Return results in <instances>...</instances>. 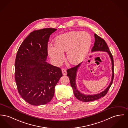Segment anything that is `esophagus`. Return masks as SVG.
I'll list each match as a JSON object with an SVG mask.
<instances>
[{
	"mask_svg": "<svg viewBox=\"0 0 128 128\" xmlns=\"http://www.w3.org/2000/svg\"><path fill=\"white\" fill-rule=\"evenodd\" d=\"M62 72L63 75H67V70L66 68H62Z\"/></svg>",
	"mask_w": 128,
	"mask_h": 128,
	"instance_id": "obj_1",
	"label": "esophagus"
}]
</instances>
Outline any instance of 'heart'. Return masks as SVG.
<instances>
[{"label":"heart","instance_id":"obj_1","mask_svg":"<svg viewBox=\"0 0 128 128\" xmlns=\"http://www.w3.org/2000/svg\"><path fill=\"white\" fill-rule=\"evenodd\" d=\"M91 44L92 38L88 33L71 31L55 38L54 46H48V54L53 63L59 65L63 60V54L66 52V61L69 65L75 66L86 56Z\"/></svg>","mask_w":128,"mask_h":128}]
</instances>
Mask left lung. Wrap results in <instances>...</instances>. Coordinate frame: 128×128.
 Masks as SVG:
<instances>
[{
  "label": "left lung",
  "instance_id": "left-lung-1",
  "mask_svg": "<svg viewBox=\"0 0 128 128\" xmlns=\"http://www.w3.org/2000/svg\"><path fill=\"white\" fill-rule=\"evenodd\" d=\"M95 37V42L94 44V46L93 47L91 51L96 52V51H104L106 52L108 54L109 56L111 58L112 61V80L110 83L109 86L105 89V90L102 92L94 95H85L83 93H81L79 90H78L76 84V77L77 75V72L78 70V68L80 66L81 63L79 64L78 65L76 66L73 68H70L67 70V76L70 79V85L72 88L73 91L74 93V95L75 97L78 100L84 102H88L91 101H94L95 100H98L100 98L104 97L107 94L108 91L109 90L110 86H111L113 83V79L114 77V60L112 54L111 52L109 50V49L107 45L105 40L102 38L99 37L96 34H94Z\"/></svg>",
  "mask_w": 128,
  "mask_h": 128
}]
</instances>
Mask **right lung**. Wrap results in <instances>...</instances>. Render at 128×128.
<instances>
[{
    "label": "right lung",
    "instance_id": "obj_1",
    "mask_svg": "<svg viewBox=\"0 0 128 128\" xmlns=\"http://www.w3.org/2000/svg\"><path fill=\"white\" fill-rule=\"evenodd\" d=\"M56 28L34 30L19 47L15 62V79L18 93L32 105L49 102L55 86L62 76L60 68L46 62L47 45Z\"/></svg>",
    "mask_w": 128,
    "mask_h": 128
}]
</instances>
